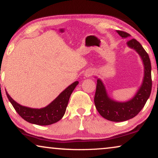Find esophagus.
Wrapping results in <instances>:
<instances>
[{
	"label": "esophagus",
	"mask_w": 158,
	"mask_h": 158,
	"mask_svg": "<svg viewBox=\"0 0 158 158\" xmlns=\"http://www.w3.org/2000/svg\"><path fill=\"white\" fill-rule=\"evenodd\" d=\"M93 71L92 70H87V71L85 73V76H86V77H89V76H90V75H93Z\"/></svg>",
	"instance_id": "esophagus-1"
}]
</instances>
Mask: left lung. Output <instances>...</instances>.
I'll list each match as a JSON object with an SVG mask.
<instances>
[{
    "instance_id": "1",
    "label": "left lung",
    "mask_w": 158,
    "mask_h": 158,
    "mask_svg": "<svg viewBox=\"0 0 158 158\" xmlns=\"http://www.w3.org/2000/svg\"><path fill=\"white\" fill-rule=\"evenodd\" d=\"M123 38L130 36L124 31H116ZM127 45L133 49L140 56L144 65L143 82L135 95L126 102H118L109 97L103 83L100 78L97 79V86L94 98L95 107L100 115L113 122H122L130 120L140 113L150 95L152 90L151 63L149 56L141 44L135 39L127 42Z\"/></svg>"
}]
</instances>
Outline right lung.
<instances>
[{
    "label": "right lung",
    "mask_w": 158,
    "mask_h": 158,
    "mask_svg": "<svg viewBox=\"0 0 158 158\" xmlns=\"http://www.w3.org/2000/svg\"><path fill=\"white\" fill-rule=\"evenodd\" d=\"M78 83V81H75L70 85L51 103L42 108H31L21 106L15 102L6 90V92L9 101L23 119L32 124L49 125L57 123L63 117L70 95Z\"/></svg>",
    "instance_id": "obj_1"
}]
</instances>
